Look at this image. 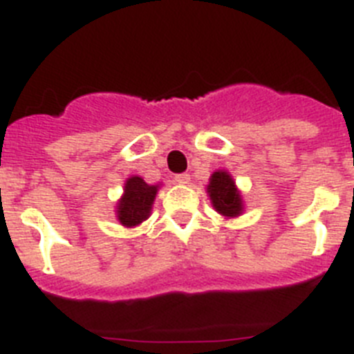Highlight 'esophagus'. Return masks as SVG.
<instances>
[{
    "mask_svg": "<svg viewBox=\"0 0 354 354\" xmlns=\"http://www.w3.org/2000/svg\"><path fill=\"white\" fill-rule=\"evenodd\" d=\"M174 180H176L180 185L189 183V181H190V174L189 173H180V174H176V176H174Z\"/></svg>",
    "mask_w": 354,
    "mask_h": 354,
    "instance_id": "esophagus-1",
    "label": "esophagus"
}]
</instances>
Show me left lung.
<instances>
[{"label": "left lung", "instance_id": "left-lung-1", "mask_svg": "<svg viewBox=\"0 0 354 354\" xmlns=\"http://www.w3.org/2000/svg\"><path fill=\"white\" fill-rule=\"evenodd\" d=\"M208 194L213 206L225 216H236L241 212V197L238 194L234 181L225 171H216L209 178Z\"/></svg>", "mask_w": 354, "mask_h": 354}]
</instances>
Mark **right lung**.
Here are the masks:
<instances>
[{
  "mask_svg": "<svg viewBox=\"0 0 354 354\" xmlns=\"http://www.w3.org/2000/svg\"><path fill=\"white\" fill-rule=\"evenodd\" d=\"M157 190L155 185H148L142 178H129L125 183V194L118 205V221L127 227H132V225H138L146 221L151 212Z\"/></svg>",
  "mask_w": 354,
  "mask_h": 354,
  "instance_id": "obj_1",
  "label": "right lung"
}]
</instances>
